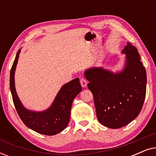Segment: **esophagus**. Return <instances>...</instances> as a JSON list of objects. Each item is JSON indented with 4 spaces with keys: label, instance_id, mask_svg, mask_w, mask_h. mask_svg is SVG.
Listing matches in <instances>:
<instances>
[{
    "label": "esophagus",
    "instance_id": "1",
    "mask_svg": "<svg viewBox=\"0 0 156 156\" xmlns=\"http://www.w3.org/2000/svg\"><path fill=\"white\" fill-rule=\"evenodd\" d=\"M80 84L82 85V87H86L87 85V81L86 80V79L84 78L80 79Z\"/></svg>",
    "mask_w": 156,
    "mask_h": 156
}]
</instances>
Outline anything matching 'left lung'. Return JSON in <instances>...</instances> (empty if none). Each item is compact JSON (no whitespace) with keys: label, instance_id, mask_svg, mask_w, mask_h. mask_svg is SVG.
<instances>
[{"label":"left lung","instance_id":"left-lung-1","mask_svg":"<svg viewBox=\"0 0 156 156\" xmlns=\"http://www.w3.org/2000/svg\"><path fill=\"white\" fill-rule=\"evenodd\" d=\"M121 52L126 55L121 71L114 73L102 67H92L84 72L98 120L110 129H119L134 120L146 97V72L137 49L128 42Z\"/></svg>","mask_w":156,"mask_h":156}]
</instances>
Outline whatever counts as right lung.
Listing matches in <instances>:
<instances>
[{
    "mask_svg": "<svg viewBox=\"0 0 156 156\" xmlns=\"http://www.w3.org/2000/svg\"><path fill=\"white\" fill-rule=\"evenodd\" d=\"M20 50L10 69V87L12 101L23 122L33 131L47 136H53L62 131L69 122L71 108L74 98L82 91L80 79L76 78L64 84L57 93L50 108L43 112H33L25 108L19 99L15 87V71Z\"/></svg>",
    "mask_w": 156,
    "mask_h": 156,
    "instance_id": "obj_1",
    "label": "right lung"
}]
</instances>
